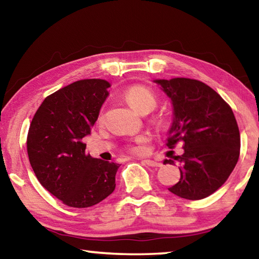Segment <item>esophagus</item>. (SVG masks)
Instances as JSON below:
<instances>
[{"label":"esophagus","instance_id":"obj_1","mask_svg":"<svg viewBox=\"0 0 259 259\" xmlns=\"http://www.w3.org/2000/svg\"><path fill=\"white\" fill-rule=\"evenodd\" d=\"M143 162L148 166H161L162 165L159 161H154V160H143Z\"/></svg>","mask_w":259,"mask_h":259}]
</instances>
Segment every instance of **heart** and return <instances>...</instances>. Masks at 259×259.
I'll list each match as a JSON object with an SVG mask.
<instances>
[{"mask_svg":"<svg viewBox=\"0 0 259 259\" xmlns=\"http://www.w3.org/2000/svg\"><path fill=\"white\" fill-rule=\"evenodd\" d=\"M123 97L129 103L135 111H152L156 105L155 96L153 95L151 90L142 85H133L126 89L123 93ZM148 140L147 135H140L135 139V145L131 146V151L135 153L143 152V144H145Z\"/></svg>","mask_w":259,"mask_h":259,"instance_id":"obj_1","label":"heart"}]
</instances>
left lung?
Wrapping results in <instances>:
<instances>
[{
    "label": "left lung",
    "instance_id": "left-lung-1",
    "mask_svg": "<svg viewBox=\"0 0 259 259\" xmlns=\"http://www.w3.org/2000/svg\"><path fill=\"white\" fill-rule=\"evenodd\" d=\"M172 104L166 146L183 142L184 153L163 164L181 166V179L168 190L187 200L216 192L233 171L240 154V133L232 108L211 88L198 80H153Z\"/></svg>",
    "mask_w": 259,
    "mask_h": 259
}]
</instances>
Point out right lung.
Instances as JSON below:
<instances>
[{
	"mask_svg": "<svg viewBox=\"0 0 259 259\" xmlns=\"http://www.w3.org/2000/svg\"><path fill=\"white\" fill-rule=\"evenodd\" d=\"M111 83L80 80L43 100L27 136L29 163L41 185L68 207L88 208L115 190L119 163L85 153L82 138L91 134Z\"/></svg>",
	"mask_w": 259,
	"mask_h": 259,
	"instance_id": "right-lung-1",
	"label": "right lung"
}]
</instances>
